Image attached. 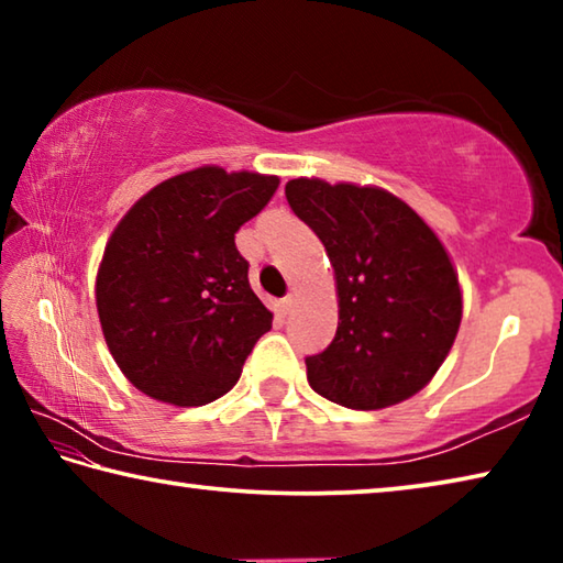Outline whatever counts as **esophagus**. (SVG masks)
<instances>
[{
  "instance_id": "1",
  "label": "esophagus",
  "mask_w": 563,
  "mask_h": 563,
  "mask_svg": "<svg viewBox=\"0 0 563 563\" xmlns=\"http://www.w3.org/2000/svg\"><path fill=\"white\" fill-rule=\"evenodd\" d=\"M295 300H298V295H295V292H290L288 298H283V302H280L283 316H288V312H292V308H295Z\"/></svg>"
}]
</instances>
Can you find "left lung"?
<instances>
[{
  "instance_id": "obj_1",
  "label": "left lung",
  "mask_w": 563,
  "mask_h": 563,
  "mask_svg": "<svg viewBox=\"0 0 563 563\" xmlns=\"http://www.w3.org/2000/svg\"><path fill=\"white\" fill-rule=\"evenodd\" d=\"M285 196L335 273L338 332L305 360L310 387L350 409L405 402L432 383L462 322L460 275L440 235L379 186L300 176Z\"/></svg>"
}]
</instances>
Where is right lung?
<instances>
[{"label": "right lung", "instance_id": "1", "mask_svg": "<svg viewBox=\"0 0 563 563\" xmlns=\"http://www.w3.org/2000/svg\"><path fill=\"white\" fill-rule=\"evenodd\" d=\"M278 186L271 174L198 166L161 180L113 228L97 273L99 322L121 373L151 399L223 397L273 328L235 233Z\"/></svg>", "mask_w": 563, "mask_h": 563}]
</instances>
